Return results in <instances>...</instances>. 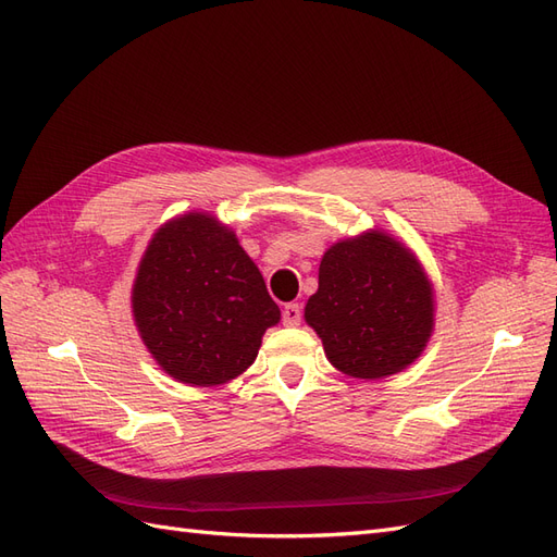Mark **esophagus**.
<instances>
[{
  "instance_id": "1",
  "label": "esophagus",
  "mask_w": 557,
  "mask_h": 557,
  "mask_svg": "<svg viewBox=\"0 0 557 557\" xmlns=\"http://www.w3.org/2000/svg\"><path fill=\"white\" fill-rule=\"evenodd\" d=\"M301 323V307L299 305H285L283 307V325L297 327Z\"/></svg>"
}]
</instances>
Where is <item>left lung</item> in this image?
<instances>
[{"label":"left lung","instance_id":"obj_1","mask_svg":"<svg viewBox=\"0 0 557 557\" xmlns=\"http://www.w3.org/2000/svg\"><path fill=\"white\" fill-rule=\"evenodd\" d=\"M305 320L342 374L376 381L404 372L425 350L434 288L409 246L367 230L325 250Z\"/></svg>","mask_w":557,"mask_h":557}]
</instances>
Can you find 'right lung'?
<instances>
[{"mask_svg": "<svg viewBox=\"0 0 557 557\" xmlns=\"http://www.w3.org/2000/svg\"><path fill=\"white\" fill-rule=\"evenodd\" d=\"M132 313L162 372L201 387L244 374L281 320L237 234L205 211L156 230L134 276Z\"/></svg>", "mask_w": 557, "mask_h": 557, "instance_id": "right-lung-1", "label": "right lung"}]
</instances>
